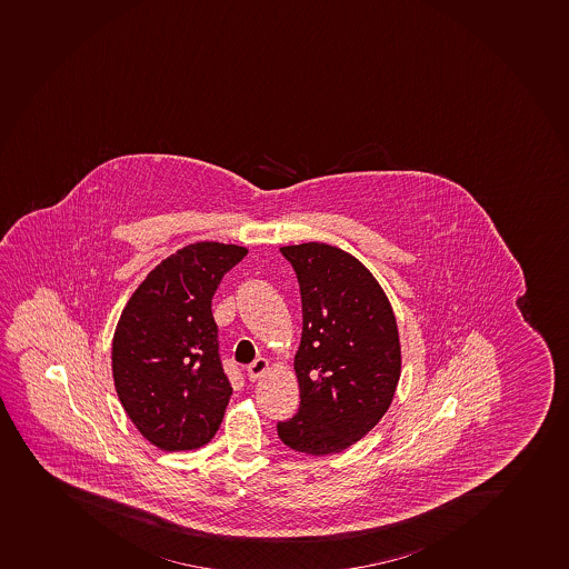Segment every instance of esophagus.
Here are the masks:
<instances>
[{
	"mask_svg": "<svg viewBox=\"0 0 569 569\" xmlns=\"http://www.w3.org/2000/svg\"><path fill=\"white\" fill-rule=\"evenodd\" d=\"M268 360L266 359H257L248 366V379L249 381H257L262 377V373H266L268 370Z\"/></svg>",
	"mask_w": 569,
	"mask_h": 569,
	"instance_id": "obj_1",
	"label": "esophagus"
}]
</instances>
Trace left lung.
Segmentation results:
<instances>
[{"mask_svg":"<svg viewBox=\"0 0 569 569\" xmlns=\"http://www.w3.org/2000/svg\"><path fill=\"white\" fill-rule=\"evenodd\" d=\"M298 277L303 332L293 370L298 415L277 423L307 455L353 446L379 423L401 376L398 323L387 293L353 254L329 243L281 248Z\"/></svg>","mask_w":569,"mask_h":569,"instance_id":"left-lung-1","label":"left lung"}]
</instances>
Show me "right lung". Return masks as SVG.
<instances>
[{
    "instance_id": "add662e5",
    "label": "right lung",
    "mask_w": 569,
    "mask_h": 569,
    "mask_svg": "<svg viewBox=\"0 0 569 569\" xmlns=\"http://www.w3.org/2000/svg\"><path fill=\"white\" fill-rule=\"evenodd\" d=\"M246 254L232 243H190L149 271L120 316L112 338L118 398L162 451L198 449L220 429L232 388L210 305Z\"/></svg>"
}]
</instances>
